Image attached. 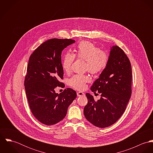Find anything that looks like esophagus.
I'll return each mask as SVG.
<instances>
[{"instance_id":"esophagus-1","label":"esophagus","mask_w":153,"mask_h":153,"mask_svg":"<svg viewBox=\"0 0 153 153\" xmlns=\"http://www.w3.org/2000/svg\"><path fill=\"white\" fill-rule=\"evenodd\" d=\"M85 94L82 92H77V96L78 97H82V96H84Z\"/></svg>"}]
</instances>
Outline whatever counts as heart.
I'll list each match as a JSON object with an SVG mask.
<instances>
[{
	"mask_svg": "<svg viewBox=\"0 0 153 153\" xmlns=\"http://www.w3.org/2000/svg\"><path fill=\"white\" fill-rule=\"evenodd\" d=\"M75 57L81 58L86 61V68L93 74L102 72L107 65L108 56L107 53L89 42H82L78 45L75 53L74 55L66 52L64 54L62 67L66 72H68L74 60ZM89 78L87 75H75L69 81L72 87L78 90H82L86 87V83L89 82Z\"/></svg>",
	"mask_w": 153,
	"mask_h": 153,
	"instance_id": "obj_1",
	"label": "heart"
}]
</instances>
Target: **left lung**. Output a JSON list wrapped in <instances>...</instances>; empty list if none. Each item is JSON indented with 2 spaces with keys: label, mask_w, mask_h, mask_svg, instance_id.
<instances>
[{
  "label": "left lung",
  "mask_w": 153,
  "mask_h": 153,
  "mask_svg": "<svg viewBox=\"0 0 153 153\" xmlns=\"http://www.w3.org/2000/svg\"><path fill=\"white\" fill-rule=\"evenodd\" d=\"M131 81L129 59L119 46H111L107 65L91 87L92 92L101 94V98L95 101L93 96L86 94L88 104L84 114L88 121L100 128L114 124L124 112L130 99Z\"/></svg>",
  "instance_id": "obj_1"
}]
</instances>
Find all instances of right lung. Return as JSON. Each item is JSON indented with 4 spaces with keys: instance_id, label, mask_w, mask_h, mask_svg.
Returning <instances> with one entry per match:
<instances>
[{
    "instance_id": "right-lung-1",
    "label": "right lung",
    "mask_w": 153,
    "mask_h": 153,
    "mask_svg": "<svg viewBox=\"0 0 153 153\" xmlns=\"http://www.w3.org/2000/svg\"><path fill=\"white\" fill-rule=\"evenodd\" d=\"M72 39H51L38 46L30 55L25 79V88L30 110L42 124L51 126L62 120L68 107L76 97L71 88L56 93L62 83V51L75 43Z\"/></svg>"
}]
</instances>
